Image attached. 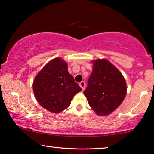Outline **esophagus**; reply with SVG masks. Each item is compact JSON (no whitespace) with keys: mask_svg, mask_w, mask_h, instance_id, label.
<instances>
[{"mask_svg":"<svg viewBox=\"0 0 154 154\" xmlns=\"http://www.w3.org/2000/svg\"><path fill=\"white\" fill-rule=\"evenodd\" d=\"M79 86H80V87L82 88V89L85 90V87H86V84H85V82H81L79 83Z\"/></svg>","mask_w":154,"mask_h":154,"instance_id":"34e87169","label":"esophagus"}]
</instances>
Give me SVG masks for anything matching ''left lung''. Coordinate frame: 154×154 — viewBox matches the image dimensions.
<instances>
[{
  "instance_id": "obj_1",
  "label": "left lung",
  "mask_w": 154,
  "mask_h": 154,
  "mask_svg": "<svg viewBox=\"0 0 154 154\" xmlns=\"http://www.w3.org/2000/svg\"><path fill=\"white\" fill-rule=\"evenodd\" d=\"M93 71L84 94L89 106L98 116L113 112L125 98L127 85L120 72L109 61H93Z\"/></svg>"
}]
</instances>
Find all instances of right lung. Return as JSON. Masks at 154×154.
<instances>
[{"label": "right lung", "instance_id": "add662e5", "mask_svg": "<svg viewBox=\"0 0 154 154\" xmlns=\"http://www.w3.org/2000/svg\"><path fill=\"white\" fill-rule=\"evenodd\" d=\"M36 101L45 109L58 113L70 105L76 94L82 91L67 71V64L56 58L43 67L33 82Z\"/></svg>", "mask_w": 154, "mask_h": 154}]
</instances>
